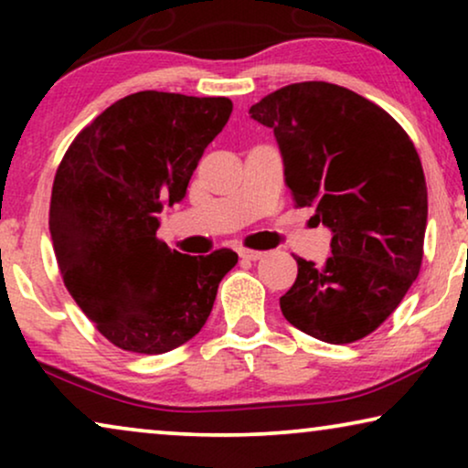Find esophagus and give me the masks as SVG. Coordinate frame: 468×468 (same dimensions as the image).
<instances>
[{
	"label": "esophagus",
	"instance_id": "1",
	"mask_svg": "<svg viewBox=\"0 0 468 468\" xmlns=\"http://www.w3.org/2000/svg\"><path fill=\"white\" fill-rule=\"evenodd\" d=\"M239 255L242 260H249V261H258L261 260V251H253V249H239Z\"/></svg>",
	"mask_w": 468,
	"mask_h": 468
}]
</instances>
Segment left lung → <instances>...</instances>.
Wrapping results in <instances>:
<instances>
[{
    "label": "left lung",
    "instance_id": "left-lung-1",
    "mask_svg": "<svg viewBox=\"0 0 468 468\" xmlns=\"http://www.w3.org/2000/svg\"><path fill=\"white\" fill-rule=\"evenodd\" d=\"M249 114L274 132L296 207H315L332 232L324 266L296 258L281 311L324 343L360 341L420 274L428 191L418 151L383 108L332 82H293Z\"/></svg>",
    "mask_w": 468,
    "mask_h": 468
}]
</instances>
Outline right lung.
Instances as JSON below:
<instances>
[{"label": "right lung", "instance_id": "obj_1", "mask_svg": "<svg viewBox=\"0 0 468 468\" xmlns=\"http://www.w3.org/2000/svg\"><path fill=\"white\" fill-rule=\"evenodd\" d=\"M228 98L138 91L108 106L63 155L48 228L63 283L101 335L133 354L194 338L239 255H185L157 239L159 213L187 194Z\"/></svg>", "mask_w": 468, "mask_h": 468}]
</instances>
